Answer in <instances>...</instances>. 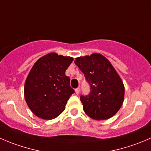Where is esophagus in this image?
Returning a JSON list of instances; mask_svg holds the SVG:
<instances>
[{
  "mask_svg": "<svg viewBox=\"0 0 151 151\" xmlns=\"http://www.w3.org/2000/svg\"><path fill=\"white\" fill-rule=\"evenodd\" d=\"M80 88H76V89H75V93H76V94H79V93H80Z\"/></svg>",
  "mask_w": 151,
  "mask_h": 151,
  "instance_id": "obj_1",
  "label": "esophagus"
}]
</instances>
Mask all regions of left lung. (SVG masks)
<instances>
[{"label":"left lung","mask_w":151,"mask_h":151,"mask_svg":"<svg viewBox=\"0 0 151 151\" xmlns=\"http://www.w3.org/2000/svg\"><path fill=\"white\" fill-rule=\"evenodd\" d=\"M74 63L90 86V93L80 96L86 114L96 120L112 117L122 106L125 94L123 83L114 68L97 53L76 58Z\"/></svg>","instance_id":"8db88e82"}]
</instances>
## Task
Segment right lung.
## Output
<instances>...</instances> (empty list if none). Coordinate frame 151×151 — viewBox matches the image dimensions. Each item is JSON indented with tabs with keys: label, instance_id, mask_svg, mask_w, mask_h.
<instances>
[{
	"label": "right lung",
	"instance_id": "obj_1",
	"mask_svg": "<svg viewBox=\"0 0 151 151\" xmlns=\"http://www.w3.org/2000/svg\"><path fill=\"white\" fill-rule=\"evenodd\" d=\"M71 57L50 53L40 58L31 69L24 86L25 99L31 111L43 119H52L65 110L74 90L65 71Z\"/></svg>",
	"mask_w": 151,
	"mask_h": 151
}]
</instances>
